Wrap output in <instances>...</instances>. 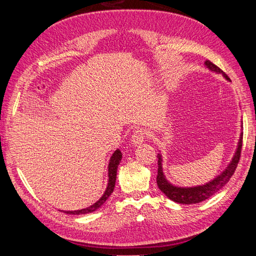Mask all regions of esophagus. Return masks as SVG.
Wrapping results in <instances>:
<instances>
[{"mask_svg": "<svg viewBox=\"0 0 256 256\" xmlns=\"http://www.w3.org/2000/svg\"><path fill=\"white\" fill-rule=\"evenodd\" d=\"M147 136V131L143 128H138L134 130V132L132 134V142L134 145H138L145 141V138Z\"/></svg>", "mask_w": 256, "mask_h": 256, "instance_id": "esophagus-1", "label": "esophagus"}]
</instances>
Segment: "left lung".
Returning a JSON list of instances; mask_svg holds the SVG:
<instances>
[{
	"label": "left lung",
	"mask_w": 256,
	"mask_h": 256,
	"mask_svg": "<svg viewBox=\"0 0 256 256\" xmlns=\"http://www.w3.org/2000/svg\"><path fill=\"white\" fill-rule=\"evenodd\" d=\"M205 65L212 72H221L224 78L230 80L228 74L226 72H223L218 66H216L214 63H212L210 60H207L205 62ZM242 134H244L242 132L240 134V140L238 143L237 150L234 154V158L232 159L230 164H228V166L224 170L222 174L216 176L214 180L209 182L208 184L203 186H198V187L180 188V187H175V186H173L172 184H170L166 180L164 171H162V159L159 154H158V158H159L158 159V175H157V184L159 189L164 192L170 200H172L174 202L180 203V204H196L200 202H203V200L212 196L214 193L221 190L224 186L228 184L230 178L235 172L240 159V154H242Z\"/></svg>",
	"instance_id": "1"
}]
</instances>
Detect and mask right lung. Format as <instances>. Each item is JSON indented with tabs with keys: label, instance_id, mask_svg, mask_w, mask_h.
<instances>
[{
	"label": "right lung",
	"instance_id": "right-lung-1",
	"mask_svg": "<svg viewBox=\"0 0 256 256\" xmlns=\"http://www.w3.org/2000/svg\"><path fill=\"white\" fill-rule=\"evenodd\" d=\"M120 160H122V152L120 150H116L112 154V157L110 159V164H109V184H108V187L104 193V196L99 198V200H97L95 204H92L88 208L80 209V210L65 212L68 214H84L95 212L99 207H102L108 200V198L112 194V192L114 190L115 182H116V172H118V166L120 164Z\"/></svg>",
	"mask_w": 256,
	"mask_h": 256
}]
</instances>
